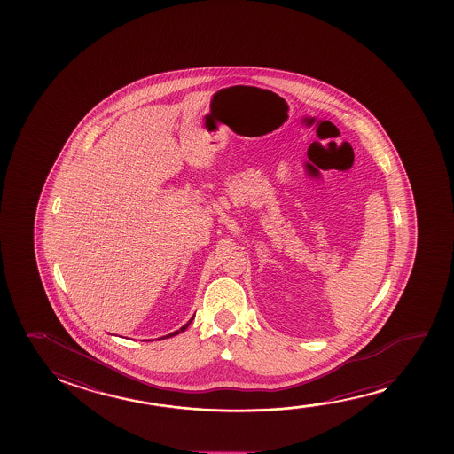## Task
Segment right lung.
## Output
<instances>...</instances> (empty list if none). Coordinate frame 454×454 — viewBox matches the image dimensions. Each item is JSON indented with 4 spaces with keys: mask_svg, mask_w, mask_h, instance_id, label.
<instances>
[{
    "mask_svg": "<svg viewBox=\"0 0 454 454\" xmlns=\"http://www.w3.org/2000/svg\"><path fill=\"white\" fill-rule=\"evenodd\" d=\"M192 319H193V317H192ZM192 319H191V321H189V323L184 324V325H183V327H181L180 330H175V332H172V333H170V335L162 336V338H170V336L178 335V333H181V332H184V330L187 329V325H189V324L192 323ZM160 340H161V338H160Z\"/></svg>",
    "mask_w": 454,
    "mask_h": 454,
    "instance_id": "add662e5",
    "label": "right lung"
}]
</instances>
